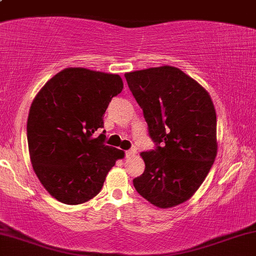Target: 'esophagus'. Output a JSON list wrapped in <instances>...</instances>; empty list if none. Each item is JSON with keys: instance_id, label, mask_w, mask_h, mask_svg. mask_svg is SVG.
Returning a JSON list of instances; mask_svg holds the SVG:
<instances>
[{"instance_id": "esophagus-1", "label": "esophagus", "mask_w": 256, "mask_h": 256, "mask_svg": "<svg viewBox=\"0 0 256 256\" xmlns=\"http://www.w3.org/2000/svg\"><path fill=\"white\" fill-rule=\"evenodd\" d=\"M134 154H136V150H128L125 152L126 158H131V156H134Z\"/></svg>"}]
</instances>
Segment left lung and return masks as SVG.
<instances>
[{"mask_svg": "<svg viewBox=\"0 0 256 256\" xmlns=\"http://www.w3.org/2000/svg\"><path fill=\"white\" fill-rule=\"evenodd\" d=\"M156 148L141 153L144 172L134 186L153 206L188 200L212 169L218 152L216 112L209 94L175 66L126 72Z\"/></svg>", "mask_w": 256, "mask_h": 256, "instance_id": "1", "label": "left lung"}]
</instances>
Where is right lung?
<instances>
[{"instance_id": "add662e5", "label": "right lung", "mask_w": 256, "mask_h": 256, "mask_svg": "<svg viewBox=\"0 0 256 256\" xmlns=\"http://www.w3.org/2000/svg\"><path fill=\"white\" fill-rule=\"evenodd\" d=\"M116 74L66 68L44 84L30 106L26 134L30 160L42 186L69 206L100 193L124 152L104 144L103 116L122 91Z\"/></svg>"}]
</instances>
